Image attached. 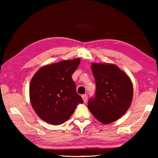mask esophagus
I'll return each instance as SVG.
<instances>
[{"mask_svg": "<svg viewBox=\"0 0 158 158\" xmlns=\"http://www.w3.org/2000/svg\"><path fill=\"white\" fill-rule=\"evenodd\" d=\"M82 98L83 100V101H84V102H86L87 100H88V95L87 94L82 95Z\"/></svg>", "mask_w": 158, "mask_h": 158, "instance_id": "1", "label": "esophagus"}]
</instances>
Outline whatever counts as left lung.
Segmentation results:
<instances>
[{
    "label": "left lung",
    "mask_w": 158,
    "mask_h": 158,
    "mask_svg": "<svg viewBox=\"0 0 158 158\" xmlns=\"http://www.w3.org/2000/svg\"><path fill=\"white\" fill-rule=\"evenodd\" d=\"M96 85L95 96L88 100L92 115L102 123L119 119L131 105L133 86L126 74L110 64H92Z\"/></svg>",
    "instance_id": "8db88e82"
}]
</instances>
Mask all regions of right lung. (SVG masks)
<instances>
[{
	"label": "right lung",
	"mask_w": 158,
	"mask_h": 158,
	"mask_svg": "<svg viewBox=\"0 0 158 158\" xmlns=\"http://www.w3.org/2000/svg\"><path fill=\"white\" fill-rule=\"evenodd\" d=\"M80 60H64L40 69L30 84V98L35 111L45 122L60 125L68 120L83 100L76 91L72 75Z\"/></svg>",
	"instance_id": "add662e5"
}]
</instances>
